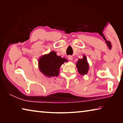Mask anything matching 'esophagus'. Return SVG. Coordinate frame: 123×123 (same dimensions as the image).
Segmentation results:
<instances>
[{
  "mask_svg": "<svg viewBox=\"0 0 123 123\" xmlns=\"http://www.w3.org/2000/svg\"><path fill=\"white\" fill-rule=\"evenodd\" d=\"M68 59L69 60H73V56L72 55H69L68 56Z\"/></svg>",
  "mask_w": 123,
  "mask_h": 123,
  "instance_id": "esophagus-1",
  "label": "esophagus"
}]
</instances>
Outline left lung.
I'll list each match as a JSON object with an SVG mask.
<instances>
[{"label": "left lung", "mask_w": 123, "mask_h": 123, "mask_svg": "<svg viewBox=\"0 0 123 123\" xmlns=\"http://www.w3.org/2000/svg\"><path fill=\"white\" fill-rule=\"evenodd\" d=\"M76 67L78 68V72L81 75H84L87 73L88 70V64L85 56H84L83 59H79L76 63Z\"/></svg>", "instance_id": "1"}]
</instances>
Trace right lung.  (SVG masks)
I'll return each instance as SVG.
<instances>
[{
  "instance_id": "obj_1",
  "label": "right lung",
  "mask_w": 123,
  "mask_h": 123,
  "mask_svg": "<svg viewBox=\"0 0 123 123\" xmlns=\"http://www.w3.org/2000/svg\"><path fill=\"white\" fill-rule=\"evenodd\" d=\"M67 60L57 56L55 51L40 57L38 61L39 68L41 72L48 77L57 76L59 75L60 67Z\"/></svg>"
}]
</instances>
